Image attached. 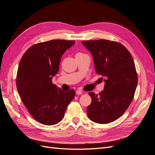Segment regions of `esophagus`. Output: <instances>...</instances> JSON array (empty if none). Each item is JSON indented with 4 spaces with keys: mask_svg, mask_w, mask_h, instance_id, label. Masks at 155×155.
I'll list each match as a JSON object with an SVG mask.
<instances>
[{
    "mask_svg": "<svg viewBox=\"0 0 155 155\" xmlns=\"http://www.w3.org/2000/svg\"><path fill=\"white\" fill-rule=\"evenodd\" d=\"M82 91L81 90H80V89H78V90H77L76 91V94L78 95H81V94H82Z\"/></svg>",
    "mask_w": 155,
    "mask_h": 155,
    "instance_id": "obj_1",
    "label": "esophagus"
}]
</instances>
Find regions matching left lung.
I'll return each mask as SVG.
<instances>
[{
    "label": "left lung",
    "instance_id": "1",
    "mask_svg": "<svg viewBox=\"0 0 155 155\" xmlns=\"http://www.w3.org/2000/svg\"><path fill=\"white\" fill-rule=\"evenodd\" d=\"M81 43L93 56L96 72L104 77L105 82L99 94L88 93L92 102L87 107V115L94 122L110 123L124 113L133 100L138 83L133 59L118 42L100 39Z\"/></svg>",
    "mask_w": 155,
    "mask_h": 155
}]
</instances>
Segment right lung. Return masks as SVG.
Here are the masks:
<instances>
[{
  "label": "right lung",
  "mask_w": 155,
  "mask_h": 155,
  "mask_svg": "<svg viewBox=\"0 0 155 155\" xmlns=\"http://www.w3.org/2000/svg\"><path fill=\"white\" fill-rule=\"evenodd\" d=\"M74 43L54 39L35 44L21 59L16 78L17 91L30 114L41 124L53 125L61 121L76 94L73 89L63 91L52 83L62 55Z\"/></svg>",
  "instance_id": "obj_1"
}]
</instances>
